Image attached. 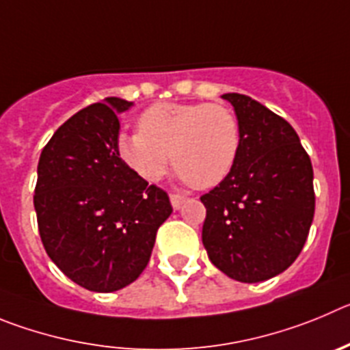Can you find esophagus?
<instances>
[{
    "label": "esophagus",
    "instance_id": "esophagus-1",
    "mask_svg": "<svg viewBox=\"0 0 350 350\" xmlns=\"http://www.w3.org/2000/svg\"><path fill=\"white\" fill-rule=\"evenodd\" d=\"M185 202H187V197H183V195H178V193L171 195V204L176 211H178Z\"/></svg>",
    "mask_w": 350,
    "mask_h": 350
}]
</instances>
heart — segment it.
Masks as SVG:
<instances>
[{
    "label": "heart",
    "instance_id": "obj_1",
    "mask_svg": "<svg viewBox=\"0 0 350 350\" xmlns=\"http://www.w3.org/2000/svg\"><path fill=\"white\" fill-rule=\"evenodd\" d=\"M241 148L235 113L207 103L152 106L139 116V131L122 132L116 141L120 159L144 181H160L172 160L181 178L198 188L219 185L234 171Z\"/></svg>",
    "mask_w": 350,
    "mask_h": 350
}]
</instances>
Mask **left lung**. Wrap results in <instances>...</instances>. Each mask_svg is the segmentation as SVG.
Masks as SVG:
<instances>
[{"mask_svg":"<svg viewBox=\"0 0 350 350\" xmlns=\"http://www.w3.org/2000/svg\"><path fill=\"white\" fill-rule=\"evenodd\" d=\"M234 106L242 148L234 171L202 195V242L216 269L239 282H261L297 260L314 219V171L295 129L242 94Z\"/></svg>","mask_w":350,"mask_h":350,"instance_id":"left-lung-1","label":"left lung"}]
</instances>
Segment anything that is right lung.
<instances>
[{
	"instance_id": "1",
	"label": "right lung",
	"mask_w": 350,
	"mask_h": 350,
	"mask_svg": "<svg viewBox=\"0 0 350 350\" xmlns=\"http://www.w3.org/2000/svg\"><path fill=\"white\" fill-rule=\"evenodd\" d=\"M134 103L106 97L53 132L38 162L34 209L50 260L81 288L111 293L146 269L167 193L124 163L118 115Z\"/></svg>"
}]
</instances>
